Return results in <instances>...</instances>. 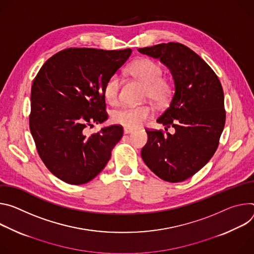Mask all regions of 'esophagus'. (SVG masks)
Segmentation results:
<instances>
[{
  "label": "esophagus",
  "instance_id": "esophagus-1",
  "mask_svg": "<svg viewBox=\"0 0 254 254\" xmlns=\"http://www.w3.org/2000/svg\"><path fill=\"white\" fill-rule=\"evenodd\" d=\"M134 131L133 128H129V127H125L124 128V133L125 134H129V133H132Z\"/></svg>",
  "mask_w": 254,
  "mask_h": 254
}]
</instances>
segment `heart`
Masks as SVG:
<instances>
[{"mask_svg": "<svg viewBox=\"0 0 254 254\" xmlns=\"http://www.w3.org/2000/svg\"><path fill=\"white\" fill-rule=\"evenodd\" d=\"M129 73L145 86V97L156 106H164L172 96V84L166 78L161 77L162 68L155 62L148 59L135 61L128 68ZM120 91V78L112 75L104 86V97L110 104L118 101ZM153 110L149 105L128 106L115 111L112 119L115 123L129 128L141 126L152 116Z\"/></svg>", "mask_w": 254, "mask_h": 254, "instance_id": "heart-1", "label": "heart"}]
</instances>
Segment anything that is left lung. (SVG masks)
I'll list each match as a JSON object with an SVG mask.
<instances>
[{
  "label": "left lung",
  "instance_id": "left-lung-1",
  "mask_svg": "<svg viewBox=\"0 0 254 254\" xmlns=\"http://www.w3.org/2000/svg\"><path fill=\"white\" fill-rule=\"evenodd\" d=\"M138 51L159 60L175 82L170 107L156 122L176 131L163 135L146 130L141 156L158 178L180 183L198 173L217 150L226 119L221 82L208 64L184 44L161 43Z\"/></svg>",
  "mask_w": 254,
  "mask_h": 254
}]
</instances>
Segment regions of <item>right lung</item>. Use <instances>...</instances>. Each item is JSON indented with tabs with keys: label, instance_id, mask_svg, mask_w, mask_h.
<instances>
[{
	"label": "right lung",
	"instance_id": "1",
	"mask_svg": "<svg viewBox=\"0 0 254 254\" xmlns=\"http://www.w3.org/2000/svg\"><path fill=\"white\" fill-rule=\"evenodd\" d=\"M130 48H68L42 65L31 88L29 126L48 170L70 185L96 178L123 136L119 125L87 135L86 128L108 119L104 86L127 62Z\"/></svg>",
	"mask_w": 254,
	"mask_h": 254
}]
</instances>
